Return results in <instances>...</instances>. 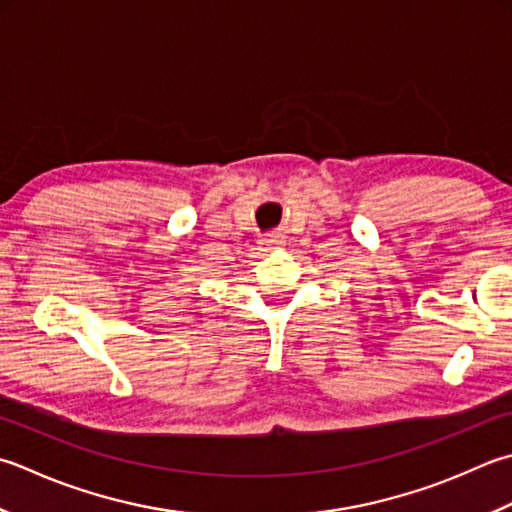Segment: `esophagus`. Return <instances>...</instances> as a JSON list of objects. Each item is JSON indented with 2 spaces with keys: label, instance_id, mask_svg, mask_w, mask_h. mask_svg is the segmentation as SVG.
I'll use <instances>...</instances> for the list:
<instances>
[{
  "label": "esophagus",
  "instance_id": "34e87169",
  "mask_svg": "<svg viewBox=\"0 0 512 512\" xmlns=\"http://www.w3.org/2000/svg\"><path fill=\"white\" fill-rule=\"evenodd\" d=\"M259 246H262V250H273V248L284 246V239H282V235L270 233V235H264L262 239H259Z\"/></svg>",
  "mask_w": 512,
  "mask_h": 512
}]
</instances>
